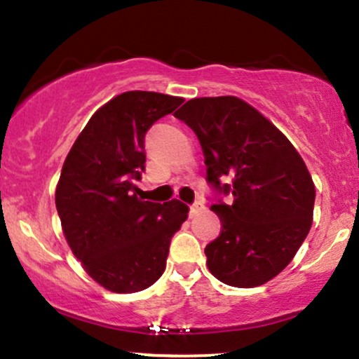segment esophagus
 Segmentation results:
<instances>
[{"label":"esophagus","mask_w":359,"mask_h":359,"mask_svg":"<svg viewBox=\"0 0 359 359\" xmlns=\"http://www.w3.org/2000/svg\"><path fill=\"white\" fill-rule=\"evenodd\" d=\"M203 209H204L203 201H196V203H194V204L191 205V216H196V214L203 211Z\"/></svg>","instance_id":"1"}]
</instances>
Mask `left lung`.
Here are the masks:
<instances>
[{
  "mask_svg": "<svg viewBox=\"0 0 359 359\" xmlns=\"http://www.w3.org/2000/svg\"><path fill=\"white\" fill-rule=\"evenodd\" d=\"M199 138L221 234L208 269L226 285H263L295 257L312 226L316 187L285 135L234 96L196 97L175 113Z\"/></svg>",
  "mask_w": 359,
  "mask_h": 359,
  "instance_id": "1",
  "label": "left lung"
}]
</instances>
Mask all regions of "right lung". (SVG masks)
<instances>
[{"label":"right lung","mask_w":359,"mask_h":359,"mask_svg":"<svg viewBox=\"0 0 359 359\" xmlns=\"http://www.w3.org/2000/svg\"><path fill=\"white\" fill-rule=\"evenodd\" d=\"M182 97L128 90L89 119L65 158L55 191L65 240L100 285L140 292L162 277L172 236L187 219L180 201L138 199L145 170V135Z\"/></svg>","instance_id":"add662e5"}]
</instances>
